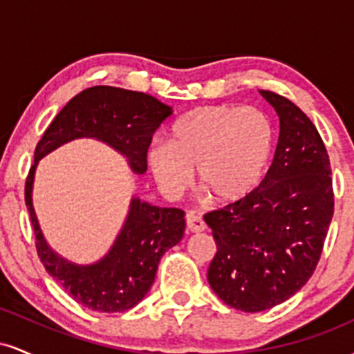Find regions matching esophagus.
<instances>
[{
	"instance_id": "esophagus-1",
	"label": "esophagus",
	"mask_w": 354,
	"mask_h": 354,
	"mask_svg": "<svg viewBox=\"0 0 354 354\" xmlns=\"http://www.w3.org/2000/svg\"><path fill=\"white\" fill-rule=\"evenodd\" d=\"M186 226H188L191 233H201V231L206 230L205 221L200 216H194V214H188L186 216Z\"/></svg>"
}]
</instances>
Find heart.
I'll use <instances>...</instances> for the list:
<instances>
[{"mask_svg": "<svg viewBox=\"0 0 354 354\" xmlns=\"http://www.w3.org/2000/svg\"><path fill=\"white\" fill-rule=\"evenodd\" d=\"M274 148V124L263 109L211 104L183 115L171 128V143L149 146L148 163L165 196H180L196 168L198 188L211 201L231 205L261 185Z\"/></svg>", "mask_w": 354, "mask_h": 354, "instance_id": "obj_1", "label": "heart"}]
</instances>
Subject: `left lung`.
<instances>
[{
    "label": "left lung",
    "instance_id": "left-lung-1",
    "mask_svg": "<svg viewBox=\"0 0 354 354\" xmlns=\"http://www.w3.org/2000/svg\"><path fill=\"white\" fill-rule=\"evenodd\" d=\"M259 93L279 116L273 163L250 196L205 216L216 241L209 286L245 313L270 310L306 284L335 209L330 156L316 126L293 101Z\"/></svg>",
    "mask_w": 354,
    "mask_h": 354
}]
</instances>
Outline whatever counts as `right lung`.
Wrapping results in <instances>:
<instances>
[{
    "mask_svg": "<svg viewBox=\"0 0 354 354\" xmlns=\"http://www.w3.org/2000/svg\"><path fill=\"white\" fill-rule=\"evenodd\" d=\"M173 108L146 93L115 86H93L70 100L48 126L35 149V165L24 200L35 228L36 250L46 271L76 303L93 311L123 313L136 306L153 286L160 259L185 234V211L165 208L133 194L128 213L106 254L80 265L56 253L44 238L33 206L39 160L70 141L89 138L120 153L135 174H145L153 133Z\"/></svg>",
    "mask_w": 354,
    "mask_h": 354,
    "instance_id": "right-lung-1",
    "label": "right lung"
}]
</instances>
